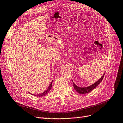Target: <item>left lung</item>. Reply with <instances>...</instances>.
I'll return each instance as SVG.
<instances>
[{
	"label": "left lung",
	"mask_w": 123,
	"mask_h": 123,
	"mask_svg": "<svg viewBox=\"0 0 123 123\" xmlns=\"http://www.w3.org/2000/svg\"><path fill=\"white\" fill-rule=\"evenodd\" d=\"M105 74V73L104 74H103V75L101 77V78L100 79H99L97 82H96L95 83L92 84V85L88 86V87H79V86H78L77 85H76L74 83V82H73L72 80V81L73 82V84H74V89L78 92H79V94H87V93H88V92H91L92 90H93L94 88H95L100 83V82L102 81L103 78H104V77Z\"/></svg>",
	"instance_id": "1"
}]
</instances>
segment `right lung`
Wrapping results in <instances>:
<instances>
[{
	"mask_svg": "<svg viewBox=\"0 0 123 123\" xmlns=\"http://www.w3.org/2000/svg\"><path fill=\"white\" fill-rule=\"evenodd\" d=\"M52 82H53V81H52V82L51 83V84H50V85H49V87L47 89H46V90H45L43 92H42V93L37 94V95H36V94L34 95V94H31V95H34L35 96H37V97H43V96H45L46 95H47L49 93V91L51 90V87H52Z\"/></svg>",
	"mask_w": 123,
	"mask_h": 123,
	"instance_id": "obj_1",
	"label": "right lung"
}]
</instances>
